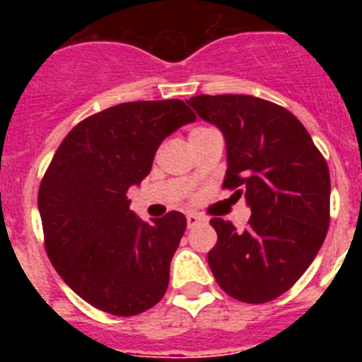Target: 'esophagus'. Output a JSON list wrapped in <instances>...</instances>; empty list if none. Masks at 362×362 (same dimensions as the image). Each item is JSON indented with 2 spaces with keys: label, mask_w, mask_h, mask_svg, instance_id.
<instances>
[{
  "label": "esophagus",
  "mask_w": 362,
  "mask_h": 362,
  "mask_svg": "<svg viewBox=\"0 0 362 362\" xmlns=\"http://www.w3.org/2000/svg\"><path fill=\"white\" fill-rule=\"evenodd\" d=\"M203 223H206V217H203L201 214H187V225L188 228H194V226L197 225H203Z\"/></svg>",
  "instance_id": "34e87169"
}]
</instances>
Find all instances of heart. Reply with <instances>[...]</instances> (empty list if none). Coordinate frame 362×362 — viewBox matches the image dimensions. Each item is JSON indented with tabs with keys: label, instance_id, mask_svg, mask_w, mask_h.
Masks as SVG:
<instances>
[{
	"label": "heart",
	"instance_id": "heart-1",
	"mask_svg": "<svg viewBox=\"0 0 362 362\" xmlns=\"http://www.w3.org/2000/svg\"><path fill=\"white\" fill-rule=\"evenodd\" d=\"M197 130H201V129H197Z\"/></svg>",
	"mask_w": 362,
	"mask_h": 362
}]
</instances>
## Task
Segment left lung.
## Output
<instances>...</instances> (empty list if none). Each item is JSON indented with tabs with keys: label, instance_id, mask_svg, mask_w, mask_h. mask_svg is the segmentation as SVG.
Masks as SVG:
<instances>
[{
	"label": "left lung",
	"instance_id": "left-lung-1",
	"mask_svg": "<svg viewBox=\"0 0 362 362\" xmlns=\"http://www.w3.org/2000/svg\"><path fill=\"white\" fill-rule=\"evenodd\" d=\"M226 139L223 188L246 197L248 228L214 217L209 264L233 299L261 305L283 296L317 255L330 226V172L308 130L284 107L243 94L188 101Z\"/></svg>",
	"mask_w": 362,
	"mask_h": 362
}]
</instances>
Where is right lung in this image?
I'll return each instance as SVG.
<instances>
[{
  "label": "right lung",
  "instance_id": "right-lung-1",
  "mask_svg": "<svg viewBox=\"0 0 362 362\" xmlns=\"http://www.w3.org/2000/svg\"><path fill=\"white\" fill-rule=\"evenodd\" d=\"M194 119L181 99L121 103L76 124L54 153L37 192L45 250L94 308L130 317L165 296L187 217L172 210L148 225L127 192L163 139Z\"/></svg>",
  "mask_w": 362,
  "mask_h": 362
}]
</instances>
